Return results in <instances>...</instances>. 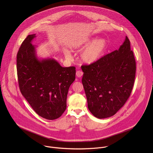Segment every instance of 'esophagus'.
<instances>
[{
    "label": "esophagus",
    "mask_w": 153,
    "mask_h": 153,
    "mask_svg": "<svg viewBox=\"0 0 153 153\" xmlns=\"http://www.w3.org/2000/svg\"><path fill=\"white\" fill-rule=\"evenodd\" d=\"M82 75H83V72H82V71H76V76L77 77H78V78H80V77H81L82 76Z\"/></svg>",
    "instance_id": "esophagus-1"
}]
</instances>
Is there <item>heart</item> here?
I'll return each instance as SVG.
<instances>
[{"instance_id":"b5f03b06","label":"heart","mask_w":153,"mask_h":153,"mask_svg":"<svg viewBox=\"0 0 153 153\" xmlns=\"http://www.w3.org/2000/svg\"><path fill=\"white\" fill-rule=\"evenodd\" d=\"M85 46L86 47L81 53V60L85 64H92L98 61L102 56L107 47V42L104 38L97 39L95 38H89L72 44L71 48L79 50ZM65 55L68 58H71V55L68 52H66Z\"/></svg>"}]
</instances>
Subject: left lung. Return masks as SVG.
<instances>
[{"instance_id":"1","label":"left lung","mask_w":153,"mask_h":153,"mask_svg":"<svg viewBox=\"0 0 153 153\" xmlns=\"http://www.w3.org/2000/svg\"><path fill=\"white\" fill-rule=\"evenodd\" d=\"M81 68L90 112L100 119L115 114L129 98L135 76L136 63L128 37L118 50Z\"/></svg>"}]
</instances>
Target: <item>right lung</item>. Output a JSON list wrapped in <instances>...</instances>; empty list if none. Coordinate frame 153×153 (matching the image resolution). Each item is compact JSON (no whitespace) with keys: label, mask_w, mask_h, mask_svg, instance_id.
<instances>
[{"label":"right lung","mask_w":153,"mask_h":153,"mask_svg":"<svg viewBox=\"0 0 153 153\" xmlns=\"http://www.w3.org/2000/svg\"><path fill=\"white\" fill-rule=\"evenodd\" d=\"M29 35L17 54V74L22 95L33 109L42 118L53 120L60 117L66 108L69 88L75 79V67H62L53 58L39 59L36 37Z\"/></svg>","instance_id":"obj_1"}]
</instances>
